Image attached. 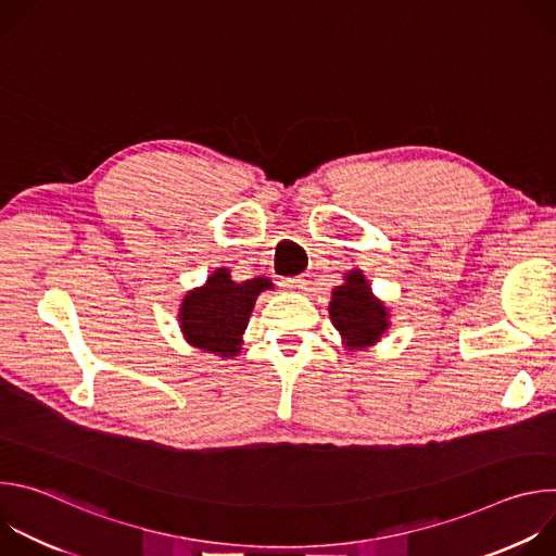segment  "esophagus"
Wrapping results in <instances>:
<instances>
[{
	"mask_svg": "<svg viewBox=\"0 0 556 556\" xmlns=\"http://www.w3.org/2000/svg\"><path fill=\"white\" fill-rule=\"evenodd\" d=\"M281 286L288 290H301L305 286V279L303 277H286V279H281Z\"/></svg>",
	"mask_w": 556,
	"mask_h": 556,
	"instance_id": "34e87169",
	"label": "esophagus"
}]
</instances>
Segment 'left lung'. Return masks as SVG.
Here are the masks:
<instances>
[{
	"mask_svg": "<svg viewBox=\"0 0 556 556\" xmlns=\"http://www.w3.org/2000/svg\"><path fill=\"white\" fill-rule=\"evenodd\" d=\"M387 309L369 294L367 281L358 270L348 275L345 286L334 288L330 319L350 348L371 345L387 330Z\"/></svg>",
	"mask_w": 556,
	"mask_h": 556,
	"instance_id": "1",
	"label": "left lung"
}]
</instances>
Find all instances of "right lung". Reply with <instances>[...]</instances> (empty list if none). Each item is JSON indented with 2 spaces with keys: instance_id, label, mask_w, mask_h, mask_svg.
<instances>
[{
  "instance_id": "add662e5",
  "label": "right lung",
  "mask_w": 556,
  "mask_h": 556,
  "mask_svg": "<svg viewBox=\"0 0 556 556\" xmlns=\"http://www.w3.org/2000/svg\"><path fill=\"white\" fill-rule=\"evenodd\" d=\"M266 288H273L266 277L235 283L226 268L215 270L204 288L189 292L182 301L180 324L187 341L224 358L235 356L240 352L253 305Z\"/></svg>"
}]
</instances>
